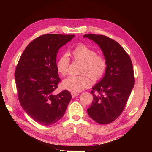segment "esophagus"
Returning <instances> with one entry per match:
<instances>
[{
    "label": "esophagus",
    "mask_w": 152,
    "mask_h": 152,
    "mask_svg": "<svg viewBox=\"0 0 152 152\" xmlns=\"http://www.w3.org/2000/svg\"><path fill=\"white\" fill-rule=\"evenodd\" d=\"M71 94H72V96L73 98L77 97V96H79V93H75V92H72Z\"/></svg>",
    "instance_id": "obj_1"
}]
</instances>
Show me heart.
I'll use <instances>...</instances> for the list:
<instances>
[{"mask_svg": "<svg viewBox=\"0 0 152 152\" xmlns=\"http://www.w3.org/2000/svg\"><path fill=\"white\" fill-rule=\"evenodd\" d=\"M71 54L73 60L83 63L80 72L82 75H71L64 80L63 86L65 89L75 93L80 92L90 86L89 76L96 81L104 75L108 66L107 60L103 55L97 54L95 49L80 44L72 49ZM70 65V58L67 54H63L57 61V71L59 74L65 76L69 72Z\"/></svg>", "mask_w": 152, "mask_h": 152, "instance_id": "b5f03b06", "label": "heart"}]
</instances>
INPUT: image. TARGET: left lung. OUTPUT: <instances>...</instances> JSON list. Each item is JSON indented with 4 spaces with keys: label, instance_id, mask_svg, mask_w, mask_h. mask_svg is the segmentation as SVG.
<instances>
[{
    "label": "left lung",
    "instance_id": "1",
    "mask_svg": "<svg viewBox=\"0 0 152 152\" xmlns=\"http://www.w3.org/2000/svg\"><path fill=\"white\" fill-rule=\"evenodd\" d=\"M83 37L99 45L108 63L104 77L91 91L93 100L87 113L96 122L108 124L121 115L134 86L132 63L129 54L115 40L103 35Z\"/></svg>",
    "mask_w": 152,
    "mask_h": 152
}]
</instances>
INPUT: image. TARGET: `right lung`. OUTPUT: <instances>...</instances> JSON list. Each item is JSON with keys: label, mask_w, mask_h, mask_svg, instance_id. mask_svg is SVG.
Instances as JSON below:
<instances>
[{"label": "right lung", "mask_w": 152, "mask_h": 152, "mask_svg": "<svg viewBox=\"0 0 152 152\" xmlns=\"http://www.w3.org/2000/svg\"><path fill=\"white\" fill-rule=\"evenodd\" d=\"M74 37L40 35L27 45L17 64L15 75L20 103L33 120L42 125L58 122L72 99L67 90L58 94L54 91L61 81L56 69L57 53Z\"/></svg>", "instance_id": "add662e5"}]
</instances>
